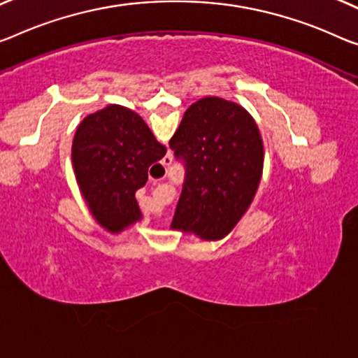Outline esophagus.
I'll list each match as a JSON object with an SVG mask.
<instances>
[{"mask_svg":"<svg viewBox=\"0 0 358 358\" xmlns=\"http://www.w3.org/2000/svg\"><path fill=\"white\" fill-rule=\"evenodd\" d=\"M169 164H171V158H169V157H166V158H164V160L162 162V166H164V168H168V166H169Z\"/></svg>","mask_w":358,"mask_h":358,"instance_id":"esophagus-1","label":"esophagus"}]
</instances>
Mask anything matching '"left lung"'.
Segmentation results:
<instances>
[{"mask_svg": "<svg viewBox=\"0 0 358 358\" xmlns=\"http://www.w3.org/2000/svg\"><path fill=\"white\" fill-rule=\"evenodd\" d=\"M169 147L185 168L173 224L201 238H222L261 180L264 147L255 120L235 102L200 99L185 110Z\"/></svg>", "mask_w": 358, "mask_h": 358, "instance_id": "8db88e82", "label": "left lung"}]
</instances>
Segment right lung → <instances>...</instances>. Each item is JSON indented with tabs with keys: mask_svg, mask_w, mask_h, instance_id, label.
Returning a JSON list of instances; mask_svg holds the SVG:
<instances>
[{
	"mask_svg": "<svg viewBox=\"0 0 358 358\" xmlns=\"http://www.w3.org/2000/svg\"><path fill=\"white\" fill-rule=\"evenodd\" d=\"M164 153L144 120L123 106H108L80 123L71 147L76 179L92 214L110 232L141 217L136 190Z\"/></svg>",
	"mask_w": 358,
	"mask_h": 358,
	"instance_id": "obj_1",
	"label": "right lung"
}]
</instances>
